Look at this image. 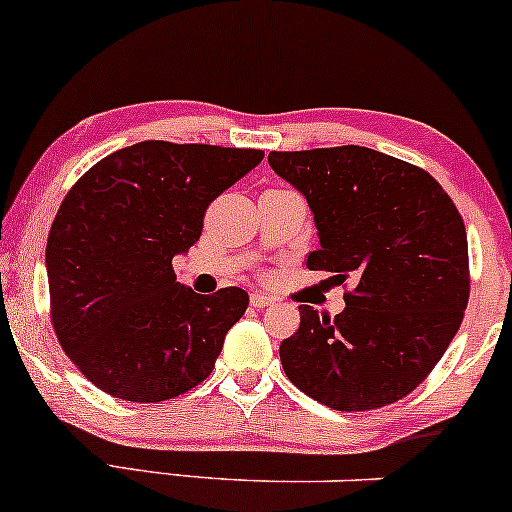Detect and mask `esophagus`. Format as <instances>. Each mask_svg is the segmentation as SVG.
Listing matches in <instances>:
<instances>
[{
    "label": "esophagus",
    "instance_id": "1",
    "mask_svg": "<svg viewBox=\"0 0 512 512\" xmlns=\"http://www.w3.org/2000/svg\"><path fill=\"white\" fill-rule=\"evenodd\" d=\"M272 303H274L272 296L262 294V291H255V294L250 296V306L252 308H267V306H272Z\"/></svg>",
    "mask_w": 512,
    "mask_h": 512
}]
</instances>
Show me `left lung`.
Listing matches in <instances>:
<instances>
[{
    "label": "left lung",
    "instance_id": "left-lung-1",
    "mask_svg": "<svg viewBox=\"0 0 512 512\" xmlns=\"http://www.w3.org/2000/svg\"><path fill=\"white\" fill-rule=\"evenodd\" d=\"M308 201L318 250L306 267L352 282L335 318L299 306L279 347L289 381L335 411H372L432 372L469 301L464 221L420 167L359 145L269 153Z\"/></svg>",
    "mask_w": 512,
    "mask_h": 512
}]
</instances>
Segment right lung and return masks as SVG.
Listing matches in <instances>:
<instances>
[{
	"label": "right lung",
	"instance_id": "obj_1",
	"mask_svg": "<svg viewBox=\"0 0 512 512\" xmlns=\"http://www.w3.org/2000/svg\"><path fill=\"white\" fill-rule=\"evenodd\" d=\"M262 150L143 140L97 162L50 226L53 328L75 367L109 396L157 403L211 374L247 291L196 294L177 282L216 196L262 162Z\"/></svg>",
	"mask_w": 512,
	"mask_h": 512
}]
</instances>
